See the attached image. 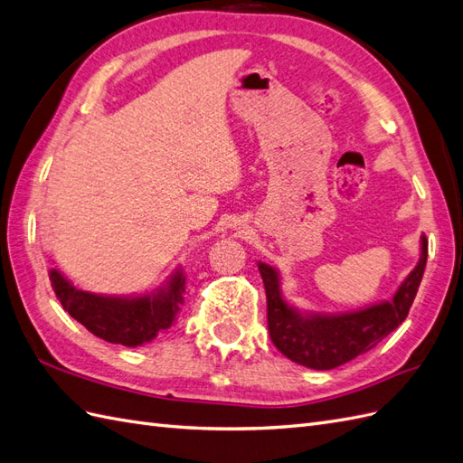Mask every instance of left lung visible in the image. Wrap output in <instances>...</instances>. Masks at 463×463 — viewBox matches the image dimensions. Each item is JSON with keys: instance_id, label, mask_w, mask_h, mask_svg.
<instances>
[{"instance_id": "left-lung-1", "label": "left lung", "mask_w": 463, "mask_h": 463, "mask_svg": "<svg viewBox=\"0 0 463 463\" xmlns=\"http://www.w3.org/2000/svg\"><path fill=\"white\" fill-rule=\"evenodd\" d=\"M420 260L391 301L345 315H305L288 305L279 291V274L258 264L268 299V330L276 348L295 364L311 370H333L377 346L405 321L417 298L429 256V241L422 236Z\"/></svg>"}]
</instances>
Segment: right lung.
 Segmentation results:
<instances>
[{
	"label": "right lung",
	"mask_w": 463,
	"mask_h": 463,
	"mask_svg": "<svg viewBox=\"0 0 463 463\" xmlns=\"http://www.w3.org/2000/svg\"><path fill=\"white\" fill-rule=\"evenodd\" d=\"M49 278L58 301L70 317L105 342L130 348L154 340L174 325L185 291V276L180 269L168 286L140 298H109L81 291L58 269H51Z\"/></svg>",
	"instance_id": "1"
}]
</instances>
